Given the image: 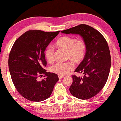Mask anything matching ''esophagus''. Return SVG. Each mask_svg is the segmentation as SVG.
<instances>
[{
	"instance_id": "esophagus-1",
	"label": "esophagus",
	"mask_w": 121,
	"mask_h": 121,
	"mask_svg": "<svg viewBox=\"0 0 121 121\" xmlns=\"http://www.w3.org/2000/svg\"><path fill=\"white\" fill-rule=\"evenodd\" d=\"M64 77V76L63 75H58V78H59V79H62Z\"/></svg>"
}]
</instances>
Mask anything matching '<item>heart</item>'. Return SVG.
<instances>
[{"instance_id": "b5f03b06", "label": "heart", "mask_w": 121, "mask_h": 121, "mask_svg": "<svg viewBox=\"0 0 121 121\" xmlns=\"http://www.w3.org/2000/svg\"><path fill=\"white\" fill-rule=\"evenodd\" d=\"M56 46L66 51V59H69L75 64H79L85 58L86 53L87 45L82 39H76L69 36H63L56 42ZM46 58L49 63L54 61V50L48 46L44 51ZM73 69V65L70 62H58L50 68L52 73L59 75H65Z\"/></svg>"}]
</instances>
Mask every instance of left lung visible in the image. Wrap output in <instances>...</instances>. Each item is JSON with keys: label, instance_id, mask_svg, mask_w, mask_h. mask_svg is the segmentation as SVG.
Listing matches in <instances>:
<instances>
[{"label": "left lung", "instance_id": "1", "mask_svg": "<svg viewBox=\"0 0 121 121\" xmlns=\"http://www.w3.org/2000/svg\"><path fill=\"white\" fill-rule=\"evenodd\" d=\"M61 32L80 35L86 43L85 58L75 70L84 75L82 77L72 75L73 83L69 91L73 96L79 99L91 98L104 87L110 73L111 59L107 41L99 31L85 24Z\"/></svg>", "mask_w": 121, "mask_h": 121}]
</instances>
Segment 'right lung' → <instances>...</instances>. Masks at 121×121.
I'll return each instance as SVG.
<instances>
[{
	"mask_svg": "<svg viewBox=\"0 0 121 121\" xmlns=\"http://www.w3.org/2000/svg\"><path fill=\"white\" fill-rule=\"evenodd\" d=\"M59 31L54 32L29 30L20 36L13 44L8 60L13 82L20 95L31 101L48 98L56 82L57 74L46 72L44 51ZM42 74L45 78L39 81Z\"/></svg>",
	"mask_w": 121,
	"mask_h": 121,
	"instance_id": "1",
	"label": "right lung"
}]
</instances>
